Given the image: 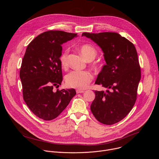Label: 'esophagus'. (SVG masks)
Masks as SVG:
<instances>
[{
    "label": "esophagus",
    "instance_id": "obj_1",
    "mask_svg": "<svg viewBox=\"0 0 159 159\" xmlns=\"http://www.w3.org/2000/svg\"><path fill=\"white\" fill-rule=\"evenodd\" d=\"M85 91L84 90H80V89H77L76 90V93H77V94H80V93H84Z\"/></svg>",
    "mask_w": 159,
    "mask_h": 159
}]
</instances>
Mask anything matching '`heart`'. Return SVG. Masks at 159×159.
I'll list each match as a JSON object with an SVG mask.
<instances>
[{
    "instance_id": "b5f03b06",
    "label": "heart",
    "mask_w": 159,
    "mask_h": 159,
    "mask_svg": "<svg viewBox=\"0 0 159 159\" xmlns=\"http://www.w3.org/2000/svg\"><path fill=\"white\" fill-rule=\"evenodd\" d=\"M81 54L87 61H92L95 59L97 56L98 52L92 45L84 44L79 47ZM69 50L65 49L60 57V62L63 69H66L69 66L68 57H69ZM94 68H97L96 65H93ZM93 80L91 73L86 70H73L68 74L65 77V82L70 87L76 88L79 89H85Z\"/></svg>"
}]
</instances>
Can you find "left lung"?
<instances>
[{"mask_svg": "<svg viewBox=\"0 0 159 159\" xmlns=\"http://www.w3.org/2000/svg\"><path fill=\"white\" fill-rule=\"evenodd\" d=\"M102 49L106 64L95 84L107 88L95 90L90 110L100 123L111 125L123 118L133 108L141 79L138 55L134 44L117 33H83Z\"/></svg>", "mask_w": 159, "mask_h": 159, "instance_id": "1", "label": "left lung"}]
</instances>
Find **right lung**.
Segmentation results:
<instances>
[{"label":"right lung","mask_w":159,"mask_h":159,"mask_svg":"<svg viewBox=\"0 0 159 159\" xmlns=\"http://www.w3.org/2000/svg\"><path fill=\"white\" fill-rule=\"evenodd\" d=\"M77 34L48 31L36 37L26 48L19 76L23 99L36 116L46 121L56 118L76 94L74 89H57L63 80L60 57L63 43Z\"/></svg>","instance_id":"right-lung-1"}]
</instances>
